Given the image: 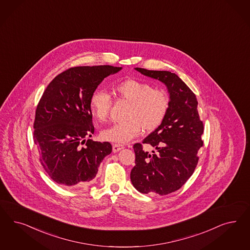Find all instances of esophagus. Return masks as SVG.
Masks as SVG:
<instances>
[{"mask_svg": "<svg viewBox=\"0 0 250 250\" xmlns=\"http://www.w3.org/2000/svg\"><path fill=\"white\" fill-rule=\"evenodd\" d=\"M124 147L121 145H113L112 146V150L114 153H117V152H119V151H121L122 150Z\"/></svg>", "mask_w": 250, "mask_h": 250, "instance_id": "34e87169", "label": "esophagus"}]
</instances>
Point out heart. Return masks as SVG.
I'll return each mask as SVG.
<instances>
[{
	"label": "heart",
	"instance_id": "obj_1",
	"mask_svg": "<svg viewBox=\"0 0 250 250\" xmlns=\"http://www.w3.org/2000/svg\"><path fill=\"white\" fill-rule=\"evenodd\" d=\"M115 92L121 99L129 101L126 118L128 121L116 123L103 129L101 138L114 144H126L140 134L142 129L152 131L158 128L169 108L168 94L143 81L127 79L119 83ZM110 97L103 90H97L90 98V110L99 122L107 119Z\"/></svg>",
	"mask_w": 250,
	"mask_h": 250
}]
</instances>
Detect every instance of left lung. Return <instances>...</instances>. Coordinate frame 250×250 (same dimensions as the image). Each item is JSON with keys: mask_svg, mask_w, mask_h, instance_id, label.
<instances>
[{"mask_svg": "<svg viewBox=\"0 0 250 250\" xmlns=\"http://www.w3.org/2000/svg\"><path fill=\"white\" fill-rule=\"evenodd\" d=\"M147 77L160 81L169 94V108L161 125L143 141L154 148L146 152L135 144V166L130 180L139 192L167 195L179 189L191 177L199 161L197 153L203 145V123L198 101L176 73L134 68Z\"/></svg>", "mask_w": 250, "mask_h": 250, "instance_id": "left-lung-1", "label": "left lung"}]
</instances>
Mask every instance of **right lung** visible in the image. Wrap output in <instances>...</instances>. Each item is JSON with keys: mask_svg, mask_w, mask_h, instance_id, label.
I'll list each match as a JSON object with an SVG mask.
<instances>
[{"mask_svg": "<svg viewBox=\"0 0 250 250\" xmlns=\"http://www.w3.org/2000/svg\"><path fill=\"white\" fill-rule=\"evenodd\" d=\"M122 67L79 66L49 83L37 106L34 143L43 168L60 185L83 188L112 151L108 142H93L90 98L104 78ZM85 146H83L82 145Z\"/></svg>", "mask_w": 250, "mask_h": 250, "instance_id": "obj_1", "label": "right lung"}]
</instances>
